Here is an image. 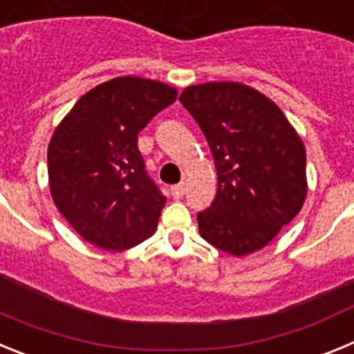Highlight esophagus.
Instances as JSON below:
<instances>
[{
    "mask_svg": "<svg viewBox=\"0 0 354 354\" xmlns=\"http://www.w3.org/2000/svg\"><path fill=\"white\" fill-rule=\"evenodd\" d=\"M184 193H186V186H184V183L180 184H175L174 187H171V196H174L175 200L183 198Z\"/></svg>",
    "mask_w": 354,
    "mask_h": 354,
    "instance_id": "obj_1",
    "label": "esophagus"
}]
</instances>
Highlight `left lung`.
<instances>
[{
    "instance_id": "1",
    "label": "left lung",
    "mask_w": 354,
    "mask_h": 354,
    "mask_svg": "<svg viewBox=\"0 0 354 354\" xmlns=\"http://www.w3.org/2000/svg\"><path fill=\"white\" fill-rule=\"evenodd\" d=\"M179 101L198 122L214 159L218 192L198 212L200 236L245 257L268 246L306 198V152L283 111L236 81L193 84Z\"/></svg>"
}]
</instances>
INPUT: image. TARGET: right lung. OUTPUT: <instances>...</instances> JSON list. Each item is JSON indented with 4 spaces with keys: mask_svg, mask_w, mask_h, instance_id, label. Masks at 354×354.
<instances>
[{
    "mask_svg": "<svg viewBox=\"0 0 354 354\" xmlns=\"http://www.w3.org/2000/svg\"><path fill=\"white\" fill-rule=\"evenodd\" d=\"M175 97L161 81L115 77L84 93L53 133L49 192L90 245L122 252L156 232L167 196L147 175L138 133Z\"/></svg>",
    "mask_w": 354,
    "mask_h": 354,
    "instance_id": "obj_1",
    "label": "right lung"
}]
</instances>
